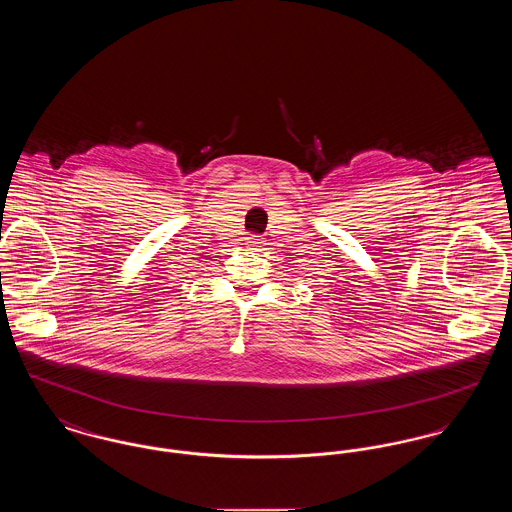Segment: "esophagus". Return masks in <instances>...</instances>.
<instances>
[{
    "label": "esophagus",
    "mask_w": 512,
    "mask_h": 512,
    "mask_svg": "<svg viewBox=\"0 0 512 512\" xmlns=\"http://www.w3.org/2000/svg\"><path fill=\"white\" fill-rule=\"evenodd\" d=\"M245 244L249 245L251 249H259L265 242L261 240V236H247V238H245Z\"/></svg>",
    "instance_id": "34e87169"
}]
</instances>
